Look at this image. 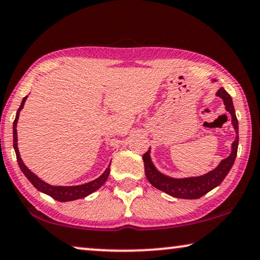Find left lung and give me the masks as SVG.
<instances>
[{"mask_svg":"<svg viewBox=\"0 0 260 260\" xmlns=\"http://www.w3.org/2000/svg\"><path fill=\"white\" fill-rule=\"evenodd\" d=\"M217 96H219L224 101L225 109L231 114L232 117V125L236 131V139L232 143V151L230 156L225 158L219 163V165L214 170L208 172L204 176L199 177H190V178H171L163 174L155 168L152 164L151 158H150V150H148L143 155V161H144L145 176L151 185L156 189L163 191V192L172 196L176 198H184V199H197L201 198L202 196L208 193L214 187L219 185L223 182L225 177L231 170L233 163H235L237 150H238V121H237L235 108H233L232 99L229 93L225 91L224 88L218 90Z\"/></svg>","mask_w":260,"mask_h":260,"instance_id":"left-lung-1","label":"left lung"}]
</instances>
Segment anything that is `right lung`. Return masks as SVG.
I'll return each mask as SVG.
<instances>
[{"mask_svg":"<svg viewBox=\"0 0 260 260\" xmlns=\"http://www.w3.org/2000/svg\"><path fill=\"white\" fill-rule=\"evenodd\" d=\"M27 97L28 96H25L24 99L22 100V103L17 110L16 118H15L14 125H13V137H14V149H15V152H16L17 163H18V165H20V169L24 174V176L29 179V182L31 183L37 190L41 191V192L50 196V197H52L58 202H69V201H75V199L84 198L88 194L95 192L96 190H99L100 187L102 186L105 182H107L109 174H110V165H109V167L107 168V170L103 172V175L100 176L97 179L92 180V182L85 183V184H83V185H76V186L49 185V184L43 182L42 179H40L39 177H37L35 174H32V172L30 171L27 167H25L24 163L21 159L20 152H18L16 125H17V121H18V116H20V111L23 109V105H24L25 100H27Z\"/></svg>","mask_w":260,"mask_h":260,"instance_id":"obj_1","label":"right lung"}]
</instances>
